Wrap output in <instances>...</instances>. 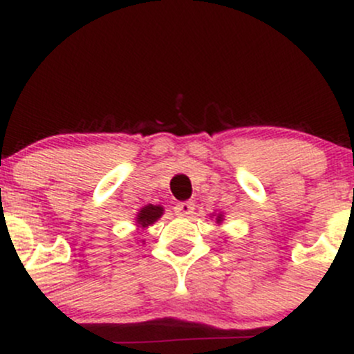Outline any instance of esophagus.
<instances>
[{
    "mask_svg": "<svg viewBox=\"0 0 354 354\" xmlns=\"http://www.w3.org/2000/svg\"><path fill=\"white\" fill-rule=\"evenodd\" d=\"M194 211V203L193 201H183V203H178L176 206H174V213L178 214V216H191Z\"/></svg>",
    "mask_w": 354,
    "mask_h": 354,
    "instance_id": "1",
    "label": "esophagus"
}]
</instances>
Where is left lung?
I'll return each mask as SVG.
<instances>
[{
	"label": "left lung",
	"mask_w": 354,
	"mask_h": 354,
	"mask_svg": "<svg viewBox=\"0 0 354 354\" xmlns=\"http://www.w3.org/2000/svg\"><path fill=\"white\" fill-rule=\"evenodd\" d=\"M223 221V214H218L216 216V223H221Z\"/></svg>",
	"instance_id": "left-lung-1"
}]
</instances>
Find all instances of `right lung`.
Here are the masks:
<instances>
[{"label": "right lung", "mask_w": 354, "mask_h": 354, "mask_svg": "<svg viewBox=\"0 0 354 354\" xmlns=\"http://www.w3.org/2000/svg\"><path fill=\"white\" fill-rule=\"evenodd\" d=\"M161 214H163V208H161V206H154V205L145 206V208H141L140 213H138V218H136L138 226H141V228H148L149 225H153V223H156L158 219L161 218Z\"/></svg>", "instance_id": "1"}]
</instances>
